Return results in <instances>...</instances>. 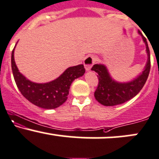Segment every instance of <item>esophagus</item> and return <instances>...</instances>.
Here are the masks:
<instances>
[{
  "mask_svg": "<svg viewBox=\"0 0 159 159\" xmlns=\"http://www.w3.org/2000/svg\"><path fill=\"white\" fill-rule=\"evenodd\" d=\"M95 57L93 56H88V57H87L84 61V65L85 69L87 71H90L94 64V62H95Z\"/></svg>",
  "mask_w": 159,
  "mask_h": 159,
  "instance_id": "esophagus-1",
  "label": "esophagus"
}]
</instances>
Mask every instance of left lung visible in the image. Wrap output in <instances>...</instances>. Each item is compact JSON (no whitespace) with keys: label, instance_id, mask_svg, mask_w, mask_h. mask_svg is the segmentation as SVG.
<instances>
[{"label":"left lung","instance_id":"obj_1","mask_svg":"<svg viewBox=\"0 0 159 159\" xmlns=\"http://www.w3.org/2000/svg\"><path fill=\"white\" fill-rule=\"evenodd\" d=\"M138 32L141 34L146 43L148 60L144 71L136 79L128 83H118L111 79L105 66L95 64L91 68V70L98 74L97 77L99 79L98 86L94 92V97L102 105L112 106L119 105L130 100L140 91L146 82L151 67L150 53L146 38L140 31H139Z\"/></svg>","mask_w":159,"mask_h":159}]
</instances>
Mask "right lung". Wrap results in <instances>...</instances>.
I'll return each instance as SVG.
<instances>
[{
	"instance_id": "obj_1",
	"label": "right lung",
	"mask_w": 159,
	"mask_h": 159,
	"mask_svg": "<svg viewBox=\"0 0 159 159\" xmlns=\"http://www.w3.org/2000/svg\"><path fill=\"white\" fill-rule=\"evenodd\" d=\"M14 49L11 54V66L15 82L21 93L29 102L46 109H56L66 102L70 86L76 78L85 72L84 65L68 68L61 75L50 82L37 84L31 82L19 71L14 60Z\"/></svg>"
}]
</instances>
